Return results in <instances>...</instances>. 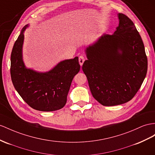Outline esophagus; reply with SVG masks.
Returning <instances> with one entry per match:
<instances>
[{
    "label": "esophagus",
    "instance_id": "obj_1",
    "mask_svg": "<svg viewBox=\"0 0 155 155\" xmlns=\"http://www.w3.org/2000/svg\"><path fill=\"white\" fill-rule=\"evenodd\" d=\"M78 61H79V64L81 65V66L82 65L83 63L85 61V58L83 56V55H80L78 58Z\"/></svg>",
    "mask_w": 155,
    "mask_h": 155
}]
</instances>
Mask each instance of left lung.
I'll return each instance as SVG.
<instances>
[{
    "mask_svg": "<svg viewBox=\"0 0 155 155\" xmlns=\"http://www.w3.org/2000/svg\"><path fill=\"white\" fill-rule=\"evenodd\" d=\"M113 35L86 48L82 71L93 97L104 106L125 104L135 96L147 72L143 42L134 23L122 13Z\"/></svg>",
    "mask_w": 155,
    "mask_h": 155,
    "instance_id": "obj_1",
    "label": "left lung"
}]
</instances>
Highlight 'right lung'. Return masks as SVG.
<instances>
[{"mask_svg": "<svg viewBox=\"0 0 155 155\" xmlns=\"http://www.w3.org/2000/svg\"><path fill=\"white\" fill-rule=\"evenodd\" d=\"M15 42L11 54L10 74L15 89L31 107L41 111L61 109L67 102V96L74 77L80 71L78 58L66 59L48 72L39 73L27 69L22 59L25 30Z\"/></svg>", "mask_w": 155, "mask_h": 155, "instance_id": "obj_1", "label": "right lung"}]
</instances>
